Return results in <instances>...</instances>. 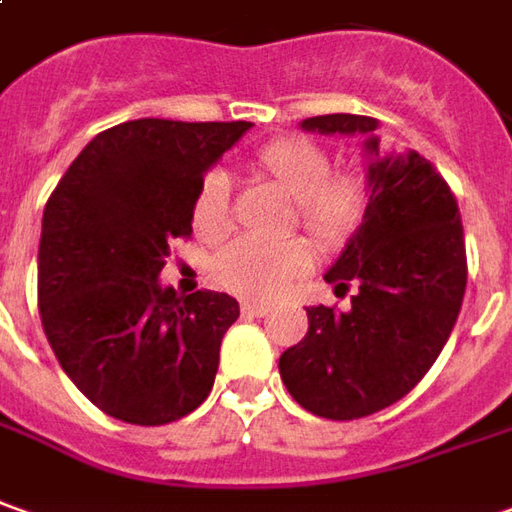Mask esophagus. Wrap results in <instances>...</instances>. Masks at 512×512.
Here are the masks:
<instances>
[{"label":"esophagus","instance_id":"1","mask_svg":"<svg viewBox=\"0 0 512 512\" xmlns=\"http://www.w3.org/2000/svg\"><path fill=\"white\" fill-rule=\"evenodd\" d=\"M241 311H243V316H266V314H269V305H263V302L246 300V302H241Z\"/></svg>","mask_w":512,"mask_h":512}]
</instances>
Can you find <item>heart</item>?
<instances>
[{"label":"heart","instance_id":"obj_1","mask_svg":"<svg viewBox=\"0 0 512 512\" xmlns=\"http://www.w3.org/2000/svg\"><path fill=\"white\" fill-rule=\"evenodd\" d=\"M257 168L297 198L302 227L328 249L344 246L367 215V184L358 173H330L325 148L308 139H274L257 151ZM193 229L201 241H221L232 229L229 179L212 170L193 198ZM314 263L300 238L260 241L238 238L215 257V280L249 300H271L288 291Z\"/></svg>","mask_w":512,"mask_h":512}]
</instances>
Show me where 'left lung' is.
I'll return each instance as SVG.
<instances>
[{
    "label": "left lung",
    "mask_w": 512,
    "mask_h": 512,
    "mask_svg": "<svg viewBox=\"0 0 512 512\" xmlns=\"http://www.w3.org/2000/svg\"><path fill=\"white\" fill-rule=\"evenodd\" d=\"M305 131L364 134L370 201L358 232L325 274L350 305L308 311V333L280 356V378L302 409L356 420L401 401L429 373L460 316L468 263L457 198L429 159L378 154V120L322 114Z\"/></svg>",
    "instance_id": "left-lung-1"
}]
</instances>
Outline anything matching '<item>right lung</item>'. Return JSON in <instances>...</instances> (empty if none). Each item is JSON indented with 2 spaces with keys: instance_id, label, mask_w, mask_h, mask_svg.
Listing matches in <instances>:
<instances>
[{
  "instance_id": "1",
  "label": "right lung",
  "mask_w": 512,
  "mask_h": 512,
  "mask_svg": "<svg viewBox=\"0 0 512 512\" xmlns=\"http://www.w3.org/2000/svg\"><path fill=\"white\" fill-rule=\"evenodd\" d=\"M252 123L128 120L97 134L52 190L38 243V311L72 384L134 426H165L210 395L221 339L241 316L218 291L159 285L193 232L204 173Z\"/></svg>"
}]
</instances>
